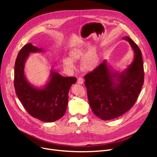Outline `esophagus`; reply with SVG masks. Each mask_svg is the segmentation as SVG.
I'll return each instance as SVG.
<instances>
[{
	"label": "esophagus",
	"mask_w": 157,
	"mask_h": 157,
	"mask_svg": "<svg viewBox=\"0 0 157 157\" xmlns=\"http://www.w3.org/2000/svg\"><path fill=\"white\" fill-rule=\"evenodd\" d=\"M77 82L79 84H82L84 83V80L82 77H78L77 79Z\"/></svg>",
	"instance_id": "1"
}]
</instances>
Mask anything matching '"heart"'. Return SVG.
<instances>
[{
  "label": "heart",
  "instance_id": "b5f03b06",
  "mask_svg": "<svg viewBox=\"0 0 157 157\" xmlns=\"http://www.w3.org/2000/svg\"><path fill=\"white\" fill-rule=\"evenodd\" d=\"M89 50V45L84 44L78 48H74L69 52L71 58H64L62 59L63 64L65 68L69 70L75 69L74 61H78L82 59V68L86 71H93L98 67L99 62V56L96 50Z\"/></svg>",
  "mask_w": 157,
  "mask_h": 157
}]
</instances>
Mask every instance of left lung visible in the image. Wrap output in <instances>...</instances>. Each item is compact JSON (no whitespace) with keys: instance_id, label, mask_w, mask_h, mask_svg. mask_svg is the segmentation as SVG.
I'll return each mask as SVG.
<instances>
[{"instance_id":"obj_1","label":"left lung","mask_w":157,"mask_h":157,"mask_svg":"<svg viewBox=\"0 0 157 157\" xmlns=\"http://www.w3.org/2000/svg\"><path fill=\"white\" fill-rule=\"evenodd\" d=\"M134 59L121 73L111 72L105 61L85 75L89 104L93 113L102 120L108 121L122 115L134 106L144 82L141 52L130 37Z\"/></svg>"}]
</instances>
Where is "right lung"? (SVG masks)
Listing matches in <instances>:
<instances>
[{
	"label": "right lung",
	"instance_id": "obj_1",
	"mask_svg": "<svg viewBox=\"0 0 157 157\" xmlns=\"http://www.w3.org/2000/svg\"><path fill=\"white\" fill-rule=\"evenodd\" d=\"M41 51V48L29 43L19 52L14 67V88L18 99L30 115L42 122H51L65 115L68 93L77 78L64 77L58 73L51 71L50 81L44 88L33 86L25 77L24 65L30 53Z\"/></svg>",
	"mask_w": 157,
	"mask_h": 157
}]
</instances>
